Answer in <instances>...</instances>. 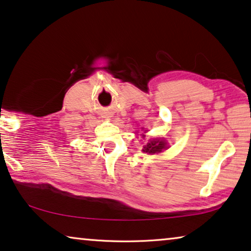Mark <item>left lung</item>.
<instances>
[{
	"label": "left lung",
	"mask_w": 251,
	"mask_h": 251,
	"mask_svg": "<svg viewBox=\"0 0 251 251\" xmlns=\"http://www.w3.org/2000/svg\"><path fill=\"white\" fill-rule=\"evenodd\" d=\"M167 148V143L162 140H158V138H155V140H152L150 141L149 143L145 145L143 148V152H147L150 153V154H154V153H159L161 152L162 150H164Z\"/></svg>",
	"instance_id": "8db88e82"
}]
</instances>
